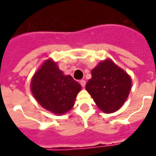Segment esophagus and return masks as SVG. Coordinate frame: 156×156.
<instances>
[{
    "instance_id": "obj_1",
    "label": "esophagus",
    "mask_w": 156,
    "mask_h": 156,
    "mask_svg": "<svg viewBox=\"0 0 156 156\" xmlns=\"http://www.w3.org/2000/svg\"><path fill=\"white\" fill-rule=\"evenodd\" d=\"M80 84L81 85V87H84L85 86H86V80H80Z\"/></svg>"
}]
</instances>
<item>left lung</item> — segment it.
<instances>
[{
    "label": "left lung",
    "mask_w": 156,
    "mask_h": 156,
    "mask_svg": "<svg viewBox=\"0 0 156 156\" xmlns=\"http://www.w3.org/2000/svg\"><path fill=\"white\" fill-rule=\"evenodd\" d=\"M131 86V77L111 60L107 59L92 69V79L87 81L86 89L102 111L113 113L124 104Z\"/></svg>",
    "instance_id": "obj_1"
}]
</instances>
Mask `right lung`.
Here are the masks:
<instances>
[{
	"label": "right lung",
	"mask_w": 156,
	"mask_h": 156,
	"mask_svg": "<svg viewBox=\"0 0 156 156\" xmlns=\"http://www.w3.org/2000/svg\"><path fill=\"white\" fill-rule=\"evenodd\" d=\"M80 85L70 76H64L51 59L47 60L31 80V91L43 108L62 115L71 109Z\"/></svg>",
	"instance_id": "right-lung-1"
}]
</instances>
